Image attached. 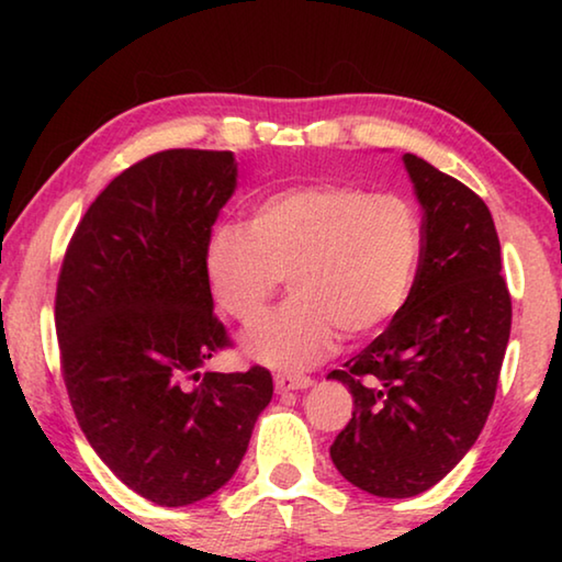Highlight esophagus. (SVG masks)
<instances>
[{
  "instance_id": "1",
  "label": "esophagus",
  "mask_w": 562,
  "mask_h": 562,
  "mask_svg": "<svg viewBox=\"0 0 562 562\" xmlns=\"http://www.w3.org/2000/svg\"><path fill=\"white\" fill-rule=\"evenodd\" d=\"M312 379L310 376H302V374H278L274 376V389H278L280 394L284 392H300V389H310Z\"/></svg>"
}]
</instances>
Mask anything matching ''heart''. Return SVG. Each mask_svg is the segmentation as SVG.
<instances>
[{
    "label": "heart",
    "instance_id": "heart-1",
    "mask_svg": "<svg viewBox=\"0 0 562 562\" xmlns=\"http://www.w3.org/2000/svg\"><path fill=\"white\" fill-rule=\"evenodd\" d=\"M422 258V221L402 195L315 183L252 205L247 227L223 223L207 237L205 272L227 315L258 319L288 278L292 300L243 337L250 359L302 369L335 347L337 329L367 337L408 300Z\"/></svg>",
    "mask_w": 562,
    "mask_h": 562
}]
</instances>
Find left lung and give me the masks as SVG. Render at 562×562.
I'll return each mask as SVG.
<instances>
[{
    "label": "left lung",
    "mask_w": 562,
    "mask_h": 562,
    "mask_svg": "<svg viewBox=\"0 0 562 562\" xmlns=\"http://www.w3.org/2000/svg\"><path fill=\"white\" fill-rule=\"evenodd\" d=\"M424 211L422 258L402 312L327 379L355 412L329 449L379 498H412L459 463L486 424L510 337V294L491 211L471 188L404 154Z\"/></svg>",
    "instance_id": "obj_1"
}]
</instances>
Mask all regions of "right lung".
Returning <instances> with one entry per match:
<instances>
[{"label":"right lung","mask_w":562,"mask_h":562,"mask_svg":"<svg viewBox=\"0 0 562 562\" xmlns=\"http://www.w3.org/2000/svg\"><path fill=\"white\" fill-rule=\"evenodd\" d=\"M235 186L231 150L144 158L91 203L56 284L76 422L99 459L158 506L223 488L272 398L265 367L201 372L231 345L213 315L205 245Z\"/></svg>","instance_id":"obj_1"}]
</instances>
